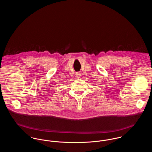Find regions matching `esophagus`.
Listing matches in <instances>:
<instances>
[{
	"mask_svg": "<svg viewBox=\"0 0 152 152\" xmlns=\"http://www.w3.org/2000/svg\"><path fill=\"white\" fill-rule=\"evenodd\" d=\"M76 76L78 77V78H79L81 77V73L79 72H77L76 73Z\"/></svg>",
	"mask_w": 152,
	"mask_h": 152,
	"instance_id": "obj_1",
	"label": "esophagus"
}]
</instances>
